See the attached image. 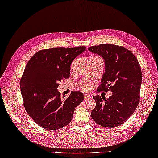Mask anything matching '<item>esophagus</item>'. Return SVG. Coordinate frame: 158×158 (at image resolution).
Instances as JSON below:
<instances>
[{"label": "esophagus", "mask_w": 158, "mask_h": 158, "mask_svg": "<svg viewBox=\"0 0 158 158\" xmlns=\"http://www.w3.org/2000/svg\"><path fill=\"white\" fill-rule=\"evenodd\" d=\"M84 99H92V97L89 96V95H88V94H85L84 95Z\"/></svg>", "instance_id": "obj_1"}]
</instances>
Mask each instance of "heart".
<instances>
[{"label": "heart", "instance_id": "heart-1", "mask_svg": "<svg viewBox=\"0 0 158 158\" xmlns=\"http://www.w3.org/2000/svg\"><path fill=\"white\" fill-rule=\"evenodd\" d=\"M82 87H83V89L85 90H88L89 89V86L88 85H85L82 86Z\"/></svg>", "mask_w": 158, "mask_h": 158}]
</instances>
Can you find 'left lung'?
<instances>
[{"label": "left lung", "instance_id": "8db88e82", "mask_svg": "<svg viewBox=\"0 0 158 158\" xmlns=\"http://www.w3.org/2000/svg\"><path fill=\"white\" fill-rule=\"evenodd\" d=\"M88 50L102 56L105 62V72L97 92L110 89L113 92L108 99L94 97L96 106L91 116L98 125L116 127L125 123L139 105L142 82L140 65L136 56L122 46L102 44Z\"/></svg>", "mask_w": 158, "mask_h": 158}]
</instances>
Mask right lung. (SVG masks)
Masks as SVG:
<instances>
[{"mask_svg":"<svg viewBox=\"0 0 158 158\" xmlns=\"http://www.w3.org/2000/svg\"><path fill=\"white\" fill-rule=\"evenodd\" d=\"M85 47L54 48L36 52L28 61L20 81L24 106L28 115L45 130H56L68 125L84 99L83 93L72 92L61 97L59 82L69 78L71 64Z\"/></svg>","mask_w":158,"mask_h":158,"instance_id":"1","label":"right lung"}]
</instances>
